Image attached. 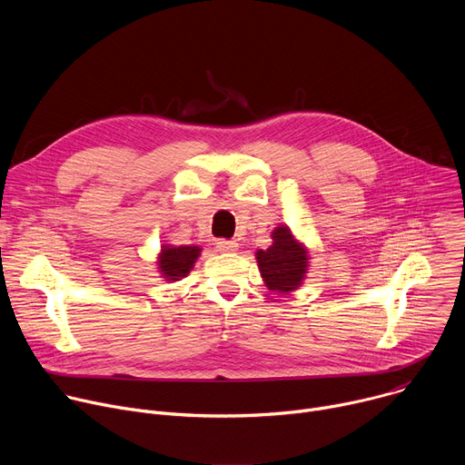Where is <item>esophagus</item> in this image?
<instances>
[{
    "label": "esophagus",
    "mask_w": 465,
    "mask_h": 465,
    "mask_svg": "<svg viewBox=\"0 0 465 465\" xmlns=\"http://www.w3.org/2000/svg\"><path fill=\"white\" fill-rule=\"evenodd\" d=\"M237 248H239V244L235 241H228V239L217 241V250L223 253H233V252H237Z\"/></svg>",
    "instance_id": "obj_1"
}]
</instances>
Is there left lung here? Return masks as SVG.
I'll list each match as a JSON object with an SVG mask.
<instances>
[{"mask_svg": "<svg viewBox=\"0 0 465 465\" xmlns=\"http://www.w3.org/2000/svg\"><path fill=\"white\" fill-rule=\"evenodd\" d=\"M261 278L269 291L292 292L305 280L309 267L307 248L294 239L289 226L282 224L272 232V244L255 252Z\"/></svg>", "mask_w": 465, "mask_h": 465, "instance_id": "8db88e82", "label": "left lung"}]
</instances>
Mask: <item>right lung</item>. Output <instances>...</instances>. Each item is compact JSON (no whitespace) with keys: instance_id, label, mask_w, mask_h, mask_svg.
Masks as SVG:
<instances>
[{"instance_id":"1","label":"right lung","mask_w":465,"mask_h":465,"mask_svg":"<svg viewBox=\"0 0 465 465\" xmlns=\"http://www.w3.org/2000/svg\"><path fill=\"white\" fill-rule=\"evenodd\" d=\"M201 246H162L158 255V271L167 282H178L185 278L194 267V261L201 255Z\"/></svg>"}]
</instances>
